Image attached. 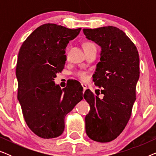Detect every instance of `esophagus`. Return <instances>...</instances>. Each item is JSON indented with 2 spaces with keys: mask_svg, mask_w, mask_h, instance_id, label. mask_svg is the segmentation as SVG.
Segmentation results:
<instances>
[{
  "mask_svg": "<svg viewBox=\"0 0 156 156\" xmlns=\"http://www.w3.org/2000/svg\"><path fill=\"white\" fill-rule=\"evenodd\" d=\"M82 87H83V89H84V91L86 90V89H87V84H84V83H82Z\"/></svg>",
  "mask_w": 156,
  "mask_h": 156,
  "instance_id": "obj_1",
  "label": "esophagus"
}]
</instances>
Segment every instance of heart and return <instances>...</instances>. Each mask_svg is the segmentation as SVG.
<instances>
[{
	"label": "heart",
	"instance_id": "b5f03b06",
	"mask_svg": "<svg viewBox=\"0 0 156 156\" xmlns=\"http://www.w3.org/2000/svg\"><path fill=\"white\" fill-rule=\"evenodd\" d=\"M84 48H92V47H96L95 44L92 43L91 42H85L84 44ZM76 75L78 76V77H80L81 80H87V78H88V74L86 72L84 71H79L76 73Z\"/></svg>",
	"mask_w": 156,
	"mask_h": 156
}]
</instances>
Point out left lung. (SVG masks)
<instances>
[{"mask_svg": "<svg viewBox=\"0 0 156 156\" xmlns=\"http://www.w3.org/2000/svg\"><path fill=\"white\" fill-rule=\"evenodd\" d=\"M83 32L87 39L101 48L93 81L96 86L103 87L104 94L100 99L98 94L85 91L84 98L90 106L85 117L86 133L94 141L110 142L120 135L131 117L140 74L139 55L133 42L118 27Z\"/></svg>", "mask_w": 156, "mask_h": 156, "instance_id": "8db88e82", "label": "left lung"}]
</instances>
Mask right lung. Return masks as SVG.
Listing matches in <instances>:
<instances>
[{
  "instance_id": "1",
  "label": "right lung",
  "mask_w": 156,
  "mask_h": 156,
  "mask_svg": "<svg viewBox=\"0 0 156 156\" xmlns=\"http://www.w3.org/2000/svg\"><path fill=\"white\" fill-rule=\"evenodd\" d=\"M81 29L46 23L20 47L16 65L18 99L27 126L40 138L60 136L65 116L83 99V87L77 81L62 89L54 82L65 67L66 47Z\"/></svg>"
}]
</instances>
